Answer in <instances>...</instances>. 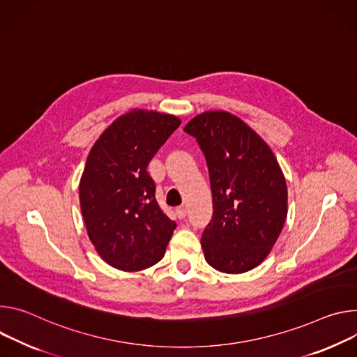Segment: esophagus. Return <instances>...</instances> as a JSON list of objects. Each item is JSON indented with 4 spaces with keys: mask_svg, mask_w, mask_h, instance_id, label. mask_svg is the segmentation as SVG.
Masks as SVG:
<instances>
[{
    "mask_svg": "<svg viewBox=\"0 0 357 357\" xmlns=\"http://www.w3.org/2000/svg\"><path fill=\"white\" fill-rule=\"evenodd\" d=\"M176 215H177L180 220H183V218H185V215H187V210H185L184 207H178V208L176 210Z\"/></svg>",
    "mask_w": 357,
    "mask_h": 357,
    "instance_id": "obj_1",
    "label": "esophagus"
}]
</instances>
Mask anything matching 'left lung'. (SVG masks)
<instances>
[{
	"instance_id": "1",
	"label": "left lung",
	"mask_w": 357,
	"mask_h": 357,
	"mask_svg": "<svg viewBox=\"0 0 357 357\" xmlns=\"http://www.w3.org/2000/svg\"><path fill=\"white\" fill-rule=\"evenodd\" d=\"M184 132L206 155L213 218L202 245L220 272L243 273L271 252L288 215V188L269 146L240 117L224 110L197 114Z\"/></svg>"
}]
</instances>
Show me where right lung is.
<instances>
[{"label": "right lung", "mask_w": 357, "mask_h": 357, "mask_svg": "<svg viewBox=\"0 0 357 357\" xmlns=\"http://www.w3.org/2000/svg\"><path fill=\"white\" fill-rule=\"evenodd\" d=\"M180 123L173 114L133 109L89 151L79 183L81 211L95 250L116 269L142 271L165 257L176 222L158 206L146 169Z\"/></svg>", "instance_id": "right-lung-1"}]
</instances>
